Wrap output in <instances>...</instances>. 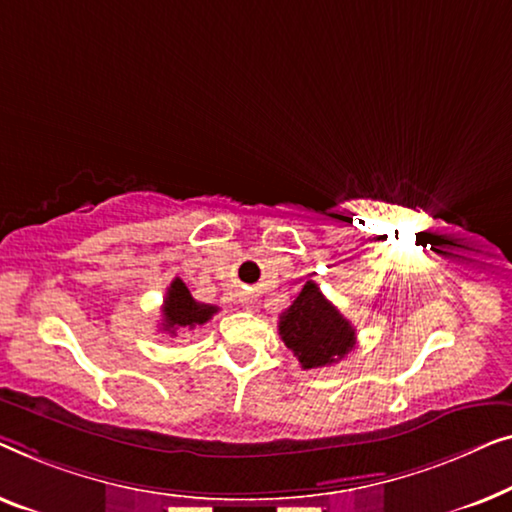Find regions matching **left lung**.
I'll list each match as a JSON object with an SVG mask.
<instances>
[{"label": "left lung", "mask_w": 512, "mask_h": 512, "mask_svg": "<svg viewBox=\"0 0 512 512\" xmlns=\"http://www.w3.org/2000/svg\"><path fill=\"white\" fill-rule=\"evenodd\" d=\"M278 334L299 359L301 369H322L341 362L357 343L355 327L313 280L301 287L299 297L280 315Z\"/></svg>", "instance_id": "8db88e82"}]
</instances>
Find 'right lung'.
Segmentation results:
<instances>
[{"instance_id": "add662e5", "label": "right lung", "mask_w": 512, "mask_h": 512, "mask_svg": "<svg viewBox=\"0 0 512 512\" xmlns=\"http://www.w3.org/2000/svg\"><path fill=\"white\" fill-rule=\"evenodd\" d=\"M215 313H218V308L199 304V301L190 294V290H187L183 280L174 278L167 290V297H164L162 331L176 336L178 329H194L206 325Z\"/></svg>"}]
</instances>
